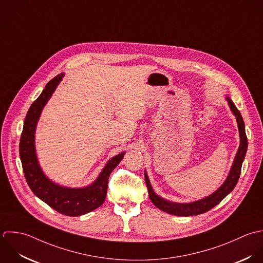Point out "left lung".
<instances>
[{
    "instance_id": "left-lung-1",
    "label": "left lung",
    "mask_w": 263,
    "mask_h": 263,
    "mask_svg": "<svg viewBox=\"0 0 263 263\" xmlns=\"http://www.w3.org/2000/svg\"><path fill=\"white\" fill-rule=\"evenodd\" d=\"M226 100L228 101L230 109L232 110L233 114L236 116L238 128H239V135H240V146L228 177L214 193H212L211 195L201 200L191 202V203H175L158 196L153 191L149 177L147 175V173L145 172V180L148 187L150 200L160 210L176 216H193V215L202 214L204 212L209 211L211 208L217 205L222 199H224L235 189L241 175L242 164L245 159V155L248 148V141H247V136L245 132V123L240 111L237 109V107L229 97H226Z\"/></svg>"
}]
</instances>
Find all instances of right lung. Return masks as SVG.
Here are the masks:
<instances>
[{
    "label": "right lung",
    "instance_id": "right-lung-1",
    "mask_svg": "<svg viewBox=\"0 0 263 263\" xmlns=\"http://www.w3.org/2000/svg\"><path fill=\"white\" fill-rule=\"evenodd\" d=\"M63 78L64 73H60L51 80L40 97L31 104L24 119L19 154L24 176L32 193L59 213L67 216H80L95 210L104 203L109 175L120 163L125 152L112 157L96 180L84 187L60 185L44 174L35 153V128L44 107Z\"/></svg>",
    "mask_w": 263,
    "mask_h": 263
}]
</instances>
